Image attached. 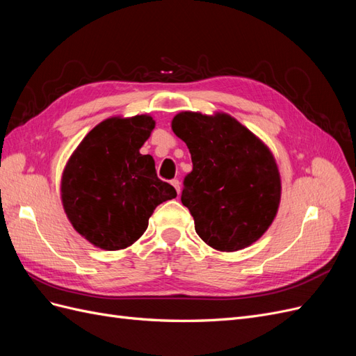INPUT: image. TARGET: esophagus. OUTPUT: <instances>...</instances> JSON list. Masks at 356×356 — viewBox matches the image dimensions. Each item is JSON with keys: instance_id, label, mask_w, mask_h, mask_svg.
<instances>
[{"instance_id": "esophagus-1", "label": "esophagus", "mask_w": 356, "mask_h": 356, "mask_svg": "<svg viewBox=\"0 0 356 356\" xmlns=\"http://www.w3.org/2000/svg\"><path fill=\"white\" fill-rule=\"evenodd\" d=\"M170 184L175 187L177 193L179 195V191H181V182H179V179H172V181H170Z\"/></svg>"}]
</instances>
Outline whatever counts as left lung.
I'll list each match as a JSON object with an SVG mask.
<instances>
[{"mask_svg": "<svg viewBox=\"0 0 356 356\" xmlns=\"http://www.w3.org/2000/svg\"><path fill=\"white\" fill-rule=\"evenodd\" d=\"M172 131L191 154L181 202L200 239L225 252L257 242L281 202V175L270 149L225 113L182 111L172 120Z\"/></svg>", "mask_w": 356, "mask_h": 356, "instance_id": "8db88e82", "label": "left lung"}]
</instances>
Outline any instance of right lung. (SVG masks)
Returning a JSON list of instances; mask_svg holds the SVG:
<instances>
[{"instance_id": "add662e5", "label": "right lung", "mask_w": 356, "mask_h": 356, "mask_svg": "<svg viewBox=\"0 0 356 356\" xmlns=\"http://www.w3.org/2000/svg\"><path fill=\"white\" fill-rule=\"evenodd\" d=\"M154 124L147 114L106 118L84 136L63 169L67 217L101 250L131 246L159 204L177 197L175 188L157 178L154 159L139 153Z\"/></svg>"}]
</instances>
